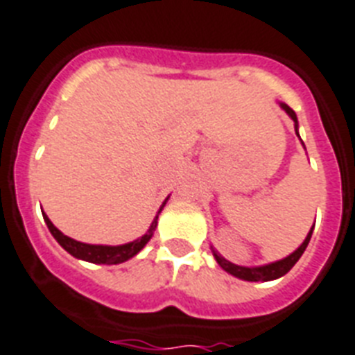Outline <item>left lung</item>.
<instances>
[{
    "mask_svg": "<svg viewBox=\"0 0 355 355\" xmlns=\"http://www.w3.org/2000/svg\"><path fill=\"white\" fill-rule=\"evenodd\" d=\"M281 107H283V110L288 114L290 118L294 119L295 128H297V118H295L294 110H292V108H290L288 105H285V103H281ZM312 232H314V227H312V230L309 232V236H306V239L303 241V245H301V247L297 248L295 252H292L288 257L281 259V261L270 263V265H265V266H252V268H248V266L234 265V263L223 259V257L219 256L218 252L214 250V248H212V252H214V257H216V261L219 263V266H221L223 270H227L228 274H232V276L239 277V279H245V281H272V279H277V277H281V276H285L286 272H288L290 268L295 265V263L300 261V257L303 256L304 248L309 247Z\"/></svg>",
    "mask_w": 355,
    "mask_h": 355,
    "instance_id": "obj_1",
    "label": "left lung"
}]
</instances>
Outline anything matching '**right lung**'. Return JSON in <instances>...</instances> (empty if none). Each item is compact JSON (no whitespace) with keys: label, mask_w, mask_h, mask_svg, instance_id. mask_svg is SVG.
Segmentation results:
<instances>
[{"label":"right lung","mask_w":355,"mask_h":355,"mask_svg":"<svg viewBox=\"0 0 355 355\" xmlns=\"http://www.w3.org/2000/svg\"><path fill=\"white\" fill-rule=\"evenodd\" d=\"M163 207H165V203H163ZM163 207H161V209H163ZM43 219H45L46 227H49L52 236L55 237V241L60 243L61 247L65 248L70 256L78 257V259H83V261L96 263V265H118V263L127 261V259L134 257L137 252L145 247L146 243L150 241L152 234H154V230H156L157 227L156 218L154 219V223L150 225V228H148V232L143 237H139V239H136V241L127 243V245H119V247H105V245H87V243L76 241L72 237L61 234L60 230L52 225L51 219L46 218L45 214H43Z\"/></svg>","instance_id":"add662e5"}]
</instances>
